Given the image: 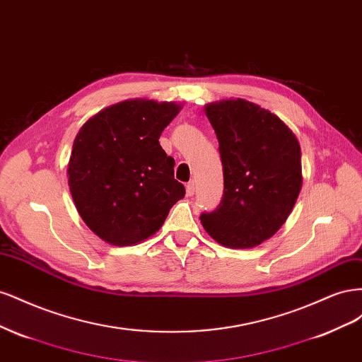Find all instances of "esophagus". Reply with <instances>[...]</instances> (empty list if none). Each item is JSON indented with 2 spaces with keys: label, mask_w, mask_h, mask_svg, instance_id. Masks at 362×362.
<instances>
[{
  "label": "esophagus",
  "mask_w": 362,
  "mask_h": 362,
  "mask_svg": "<svg viewBox=\"0 0 362 362\" xmlns=\"http://www.w3.org/2000/svg\"><path fill=\"white\" fill-rule=\"evenodd\" d=\"M185 190H187V196L194 194V181H189L187 185H185Z\"/></svg>",
  "instance_id": "34e87169"
}]
</instances>
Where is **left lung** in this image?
Masks as SVG:
<instances>
[{
    "label": "left lung",
    "instance_id": "left-lung-1",
    "mask_svg": "<svg viewBox=\"0 0 362 362\" xmlns=\"http://www.w3.org/2000/svg\"><path fill=\"white\" fill-rule=\"evenodd\" d=\"M205 115L218 140L223 196L201 223L226 247L258 246L287 221L299 196V141L276 115L240 98L208 104Z\"/></svg>",
    "mask_w": 362,
    "mask_h": 362
}]
</instances>
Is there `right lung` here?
<instances>
[{
    "instance_id": "obj_1",
    "label": "right lung",
    "mask_w": 362,
    "mask_h": 362,
    "mask_svg": "<svg viewBox=\"0 0 362 362\" xmlns=\"http://www.w3.org/2000/svg\"><path fill=\"white\" fill-rule=\"evenodd\" d=\"M181 110L175 103L128 100L81 127L68 164V184L84 223L116 246L154 235L185 189L160 136Z\"/></svg>"
}]
</instances>
